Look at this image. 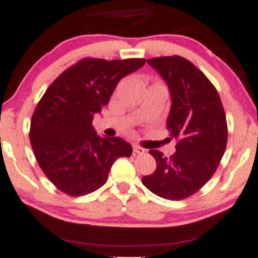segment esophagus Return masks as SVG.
Instances as JSON below:
<instances>
[{"label":"esophagus","mask_w":258,"mask_h":258,"mask_svg":"<svg viewBox=\"0 0 258 258\" xmlns=\"http://www.w3.org/2000/svg\"><path fill=\"white\" fill-rule=\"evenodd\" d=\"M146 152L145 148L140 147V146L137 145H134V156H136V154H143Z\"/></svg>","instance_id":"esophagus-1"}]
</instances>
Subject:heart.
Segmentation results:
<instances>
[{
  "mask_svg": "<svg viewBox=\"0 0 258 258\" xmlns=\"http://www.w3.org/2000/svg\"><path fill=\"white\" fill-rule=\"evenodd\" d=\"M157 85H163V84H161V83H156Z\"/></svg>",
  "mask_w": 258,
  "mask_h": 258,
  "instance_id": "obj_1",
  "label": "heart"
}]
</instances>
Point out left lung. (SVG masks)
Returning a JSON list of instances; mask_svg holds the SVG:
<instances>
[{
	"label": "left lung",
	"instance_id": "left-lung-1",
	"mask_svg": "<svg viewBox=\"0 0 258 258\" xmlns=\"http://www.w3.org/2000/svg\"><path fill=\"white\" fill-rule=\"evenodd\" d=\"M147 63L170 90L167 128L178 143L170 157L150 151L157 169L142 177V183L158 197L183 200L199 191L218 169L227 145L226 115L215 86L188 59L159 56Z\"/></svg>",
	"mask_w": 258,
	"mask_h": 258
}]
</instances>
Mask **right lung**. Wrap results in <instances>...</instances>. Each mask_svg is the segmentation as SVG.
I'll use <instances>...</instances> for the list:
<instances>
[{"label":"right lung","mask_w":258,"mask_h":258,"mask_svg":"<svg viewBox=\"0 0 258 258\" xmlns=\"http://www.w3.org/2000/svg\"><path fill=\"white\" fill-rule=\"evenodd\" d=\"M146 59H80L45 90L31 120L29 140L34 156L58 190L83 197L101 188L118 157H130L132 146L118 137L102 138L93 118L107 105L122 78Z\"/></svg>","instance_id":"right-lung-1"}]
</instances>
